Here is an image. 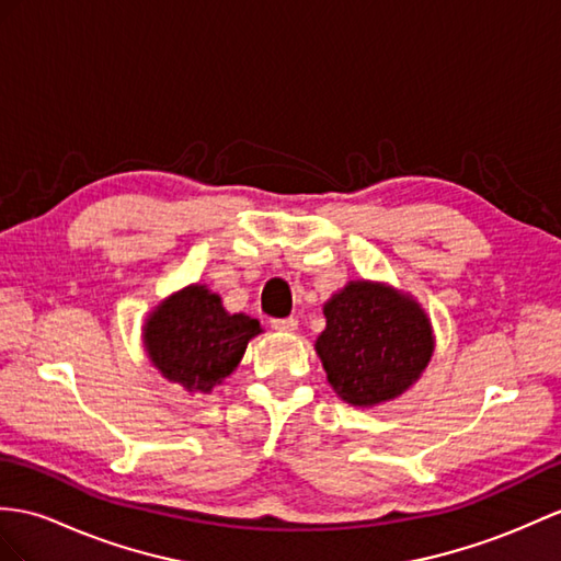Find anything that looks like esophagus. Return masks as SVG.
Listing matches in <instances>:
<instances>
[{"mask_svg": "<svg viewBox=\"0 0 561 561\" xmlns=\"http://www.w3.org/2000/svg\"><path fill=\"white\" fill-rule=\"evenodd\" d=\"M271 328H276V331H283V333H290L297 328V319L295 317H285V319H273L271 321Z\"/></svg>", "mask_w": 561, "mask_h": 561, "instance_id": "esophagus-1", "label": "esophagus"}]
</instances>
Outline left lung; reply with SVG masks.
<instances>
[{
	"label": "left lung",
	"mask_w": 561,
	"mask_h": 561,
	"mask_svg": "<svg viewBox=\"0 0 561 561\" xmlns=\"http://www.w3.org/2000/svg\"><path fill=\"white\" fill-rule=\"evenodd\" d=\"M325 331L317 352L328 383L354 407L398 398L431 362L426 313L386 285L350 283L323 307Z\"/></svg>",
	"instance_id": "8db88e82"
}]
</instances>
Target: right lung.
Returning a JSON list of instances; mask_svg holds the SVG:
<instances>
[{
  "label": "right lung",
  "mask_w": 561,
  "mask_h": 561,
  "mask_svg": "<svg viewBox=\"0 0 561 561\" xmlns=\"http://www.w3.org/2000/svg\"><path fill=\"white\" fill-rule=\"evenodd\" d=\"M262 325L248 313H228L204 285L175 293L145 325V347L163 378L190 392H209L236 371Z\"/></svg>",
  "instance_id": "add662e5"
}]
</instances>
